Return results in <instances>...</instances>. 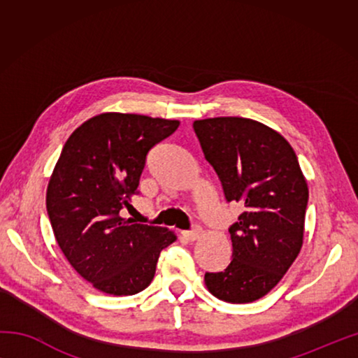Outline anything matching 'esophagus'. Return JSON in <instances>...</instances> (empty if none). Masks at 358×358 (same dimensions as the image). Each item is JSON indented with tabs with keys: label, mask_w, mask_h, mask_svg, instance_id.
Masks as SVG:
<instances>
[{
	"label": "esophagus",
	"mask_w": 358,
	"mask_h": 358,
	"mask_svg": "<svg viewBox=\"0 0 358 358\" xmlns=\"http://www.w3.org/2000/svg\"><path fill=\"white\" fill-rule=\"evenodd\" d=\"M183 237L187 240V241H196L202 237V229L201 227H194L192 230H189V232H185Z\"/></svg>",
	"instance_id": "1"
}]
</instances>
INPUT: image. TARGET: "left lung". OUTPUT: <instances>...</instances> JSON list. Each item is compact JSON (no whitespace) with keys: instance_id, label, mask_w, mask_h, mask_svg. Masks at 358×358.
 <instances>
[{"instance_id":"8db88e82","label":"left lung","mask_w":358,"mask_h":358,"mask_svg":"<svg viewBox=\"0 0 358 358\" xmlns=\"http://www.w3.org/2000/svg\"><path fill=\"white\" fill-rule=\"evenodd\" d=\"M227 202L245 211L229 229L232 260L205 273V286L227 303L262 299L299 256L308 185L294 148L280 132L251 118L217 117L192 123Z\"/></svg>"}]
</instances>
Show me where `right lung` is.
Segmentation results:
<instances>
[{"instance_id":"1","label":"right lung","mask_w":358,"mask_h":358,"mask_svg":"<svg viewBox=\"0 0 358 358\" xmlns=\"http://www.w3.org/2000/svg\"><path fill=\"white\" fill-rule=\"evenodd\" d=\"M178 120L106 112L66 141L47 186V213L64 257L108 295H134L153 281L172 230L120 216L137 194L148 151L172 136Z\"/></svg>"}]
</instances>
